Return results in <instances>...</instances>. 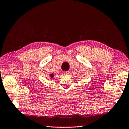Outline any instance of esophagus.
<instances>
[{
    "label": "esophagus",
    "instance_id": "obj_1",
    "mask_svg": "<svg viewBox=\"0 0 129 129\" xmlns=\"http://www.w3.org/2000/svg\"><path fill=\"white\" fill-rule=\"evenodd\" d=\"M64 73L65 74V75H69V71H66V72H64Z\"/></svg>",
    "mask_w": 129,
    "mask_h": 129
}]
</instances>
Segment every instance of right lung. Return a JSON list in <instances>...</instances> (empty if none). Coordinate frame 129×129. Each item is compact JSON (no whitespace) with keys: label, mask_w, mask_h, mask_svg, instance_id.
<instances>
[{"label":"right lung","mask_w":129,"mask_h":129,"mask_svg":"<svg viewBox=\"0 0 129 129\" xmlns=\"http://www.w3.org/2000/svg\"><path fill=\"white\" fill-rule=\"evenodd\" d=\"M50 76H51V78H53V76H54L53 74H51V75H50Z\"/></svg>","instance_id":"add662e5"}]
</instances>
